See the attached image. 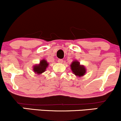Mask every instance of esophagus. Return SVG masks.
Returning <instances> with one entry per match:
<instances>
[{"mask_svg": "<svg viewBox=\"0 0 121 121\" xmlns=\"http://www.w3.org/2000/svg\"><path fill=\"white\" fill-rule=\"evenodd\" d=\"M57 61L59 63H62L63 62V60L62 59H59L57 60Z\"/></svg>", "mask_w": 121, "mask_h": 121, "instance_id": "1", "label": "esophagus"}]
</instances>
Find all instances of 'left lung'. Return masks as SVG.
Returning a JSON list of instances; mask_svg holds the SVG:
<instances>
[{
    "instance_id": "left-lung-1",
    "label": "left lung",
    "mask_w": 121,
    "mask_h": 121,
    "mask_svg": "<svg viewBox=\"0 0 121 121\" xmlns=\"http://www.w3.org/2000/svg\"><path fill=\"white\" fill-rule=\"evenodd\" d=\"M70 68L73 74L79 77H82L86 73V68L84 65H80L78 61H73L70 65Z\"/></svg>"
}]
</instances>
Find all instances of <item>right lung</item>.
<instances>
[{"mask_svg": "<svg viewBox=\"0 0 121 121\" xmlns=\"http://www.w3.org/2000/svg\"><path fill=\"white\" fill-rule=\"evenodd\" d=\"M48 66V63L45 59L41 60L39 64H36L34 66V72L37 74H41L44 73Z\"/></svg>", "mask_w": 121, "mask_h": 121, "instance_id": "1", "label": "right lung"}]
</instances>
